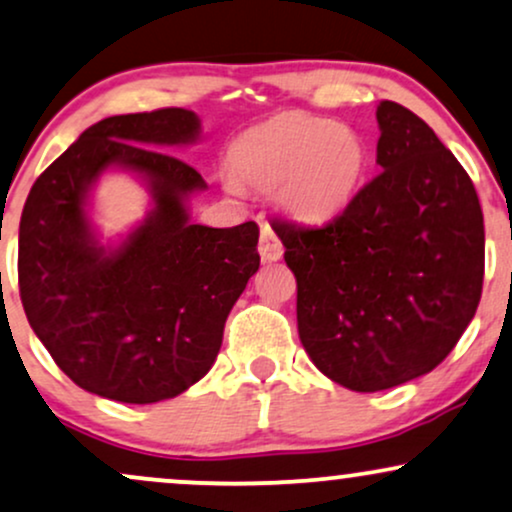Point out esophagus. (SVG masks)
<instances>
[{"instance_id": "esophagus-1", "label": "esophagus", "mask_w": 512, "mask_h": 512, "mask_svg": "<svg viewBox=\"0 0 512 512\" xmlns=\"http://www.w3.org/2000/svg\"><path fill=\"white\" fill-rule=\"evenodd\" d=\"M260 255H262L264 262H276V260H281V255H283V243L269 224L262 226Z\"/></svg>"}]
</instances>
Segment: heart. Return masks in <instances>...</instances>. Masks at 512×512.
<instances>
[{"mask_svg":"<svg viewBox=\"0 0 512 512\" xmlns=\"http://www.w3.org/2000/svg\"><path fill=\"white\" fill-rule=\"evenodd\" d=\"M369 164L367 143L348 123L281 112L229 145L231 186L274 190L286 214L324 221L350 205Z\"/></svg>","mask_w":512,"mask_h":512,"instance_id":"b5f03b06","label":"heart"}]
</instances>
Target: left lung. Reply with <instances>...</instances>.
Segmentation results:
<instances>
[{
  "mask_svg": "<svg viewBox=\"0 0 512 512\" xmlns=\"http://www.w3.org/2000/svg\"><path fill=\"white\" fill-rule=\"evenodd\" d=\"M381 174L319 229L274 221L298 281V334L350 391L432 372L477 312L484 217L451 150L410 109L377 107Z\"/></svg>",
  "mask_w": 512,
  "mask_h": 512,
  "instance_id": "8db88e82",
  "label": "left lung"
}]
</instances>
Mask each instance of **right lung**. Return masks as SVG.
<instances>
[{
  "mask_svg": "<svg viewBox=\"0 0 512 512\" xmlns=\"http://www.w3.org/2000/svg\"><path fill=\"white\" fill-rule=\"evenodd\" d=\"M200 138L188 109L97 121L42 171L18 229V288L35 336L80 389L119 403L174 398L212 369L231 307L260 269L255 221L193 224L190 195L207 188L171 147ZM138 175L148 217L102 246L87 214L104 170Z\"/></svg>",
  "mask_w": 512,
  "mask_h": 512,
  "instance_id": "obj_1",
  "label": "right lung"
}]
</instances>
